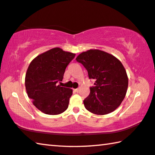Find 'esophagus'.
<instances>
[{
	"label": "esophagus",
	"instance_id": "obj_1",
	"mask_svg": "<svg viewBox=\"0 0 155 155\" xmlns=\"http://www.w3.org/2000/svg\"><path fill=\"white\" fill-rule=\"evenodd\" d=\"M75 91H76V92H78V91H79V88H77V89H74V90Z\"/></svg>",
	"mask_w": 155,
	"mask_h": 155
}]
</instances>
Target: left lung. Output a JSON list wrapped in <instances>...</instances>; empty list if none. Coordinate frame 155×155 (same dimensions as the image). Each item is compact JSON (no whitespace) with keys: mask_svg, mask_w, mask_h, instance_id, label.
I'll list each match as a JSON object with an SVG mask.
<instances>
[{"mask_svg":"<svg viewBox=\"0 0 155 155\" xmlns=\"http://www.w3.org/2000/svg\"><path fill=\"white\" fill-rule=\"evenodd\" d=\"M76 60L87 70L90 79L96 81L83 101L86 109L96 115L114 111L122 103L128 88L127 74L121 61L97 49L82 52Z\"/></svg>","mask_w":155,"mask_h":155,"instance_id":"obj_1","label":"left lung"}]
</instances>
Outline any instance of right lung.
I'll return each instance as SVG.
<instances>
[{
  "instance_id": "1",
  "label": "right lung",
  "mask_w": 155,
  "mask_h": 155,
  "mask_svg": "<svg viewBox=\"0 0 155 155\" xmlns=\"http://www.w3.org/2000/svg\"><path fill=\"white\" fill-rule=\"evenodd\" d=\"M76 54L54 48L36 57L28 65L25 87L28 98L40 111L58 115L68 109L72 90L58 85Z\"/></svg>"
}]
</instances>
